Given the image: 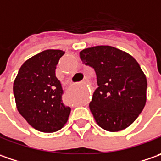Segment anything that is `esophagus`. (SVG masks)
I'll return each instance as SVG.
<instances>
[{
  "label": "esophagus",
  "mask_w": 161,
  "mask_h": 161,
  "mask_svg": "<svg viewBox=\"0 0 161 161\" xmlns=\"http://www.w3.org/2000/svg\"><path fill=\"white\" fill-rule=\"evenodd\" d=\"M83 82H84V83H88V79H87V78H86V77H85V78H84V80H83Z\"/></svg>",
  "instance_id": "esophagus-1"
}]
</instances>
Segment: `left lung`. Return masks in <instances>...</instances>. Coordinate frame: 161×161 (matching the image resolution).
Instances as JSON below:
<instances>
[{"mask_svg":"<svg viewBox=\"0 0 161 161\" xmlns=\"http://www.w3.org/2000/svg\"><path fill=\"white\" fill-rule=\"evenodd\" d=\"M97 76L90 110L104 130L118 132L136 120L146 103L147 79L135 58L119 49L100 45L80 52Z\"/></svg>","mask_w":161,"mask_h":161,"instance_id":"left-lung-1","label":"left lung"}]
</instances>
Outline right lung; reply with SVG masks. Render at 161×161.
I'll return each mask as SVG.
<instances>
[{"label": "right lung", "mask_w": 161, "mask_h": 161, "mask_svg": "<svg viewBox=\"0 0 161 161\" xmlns=\"http://www.w3.org/2000/svg\"><path fill=\"white\" fill-rule=\"evenodd\" d=\"M65 52L45 50L25 60L13 84L17 108L36 130L53 133L61 129L69 117L62 102L63 90L55 69Z\"/></svg>", "instance_id": "obj_1"}]
</instances>
